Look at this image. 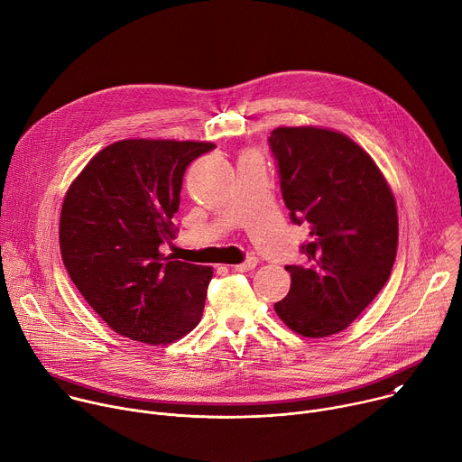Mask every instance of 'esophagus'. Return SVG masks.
<instances>
[{
	"label": "esophagus",
	"mask_w": 462,
	"mask_h": 462,
	"mask_svg": "<svg viewBox=\"0 0 462 462\" xmlns=\"http://www.w3.org/2000/svg\"><path fill=\"white\" fill-rule=\"evenodd\" d=\"M255 265H257V259H255V257H248L246 261L239 263V265H236L234 269H236L237 273H248V271L255 269Z\"/></svg>",
	"instance_id": "esophagus-1"
}]
</instances>
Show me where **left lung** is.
<instances>
[{"label":"left lung","mask_w":462,"mask_h":462,"mask_svg":"<svg viewBox=\"0 0 462 462\" xmlns=\"http://www.w3.org/2000/svg\"><path fill=\"white\" fill-rule=\"evenodd\" d=\"M283 201L309 228L305 265H289V294L274 305L305 338L337 335L385 285L399 245L394 195L355 141L316 125L276 127L269 137Z\"/></svg>","instance_id":"obj_1"}]
</instances>
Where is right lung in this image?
Instances as JSON below:
<instances>
[{"label": "right lung", "instance_id": "obj_1", "mask_svg": "<svg viewBox=\"0 0 462 462\" xmlns=\"http://www.w3.org/2000/svg\"><path fill=\"white\" fill-rule=\"evenodd\" d=\"M212 143L125 139L100 150L71 182L60 252L73 283L115 333L166 346L201 321L212 267L164 257L188 164Z\"/></svg>", "mask_w": 462, "mask_h": 462}]
</instances>
